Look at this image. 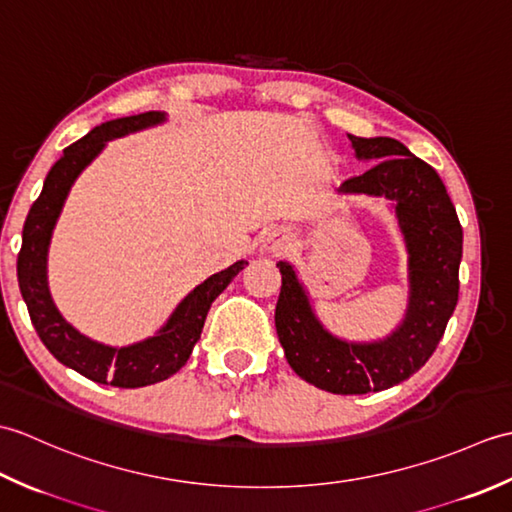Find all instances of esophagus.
Listing matches in <instances>:
<instances>
[{
    "instance_id": "34e87169",
    "label": "esophagus",
    "mask_w": 512,
    "mask_h": 512,
    "mask_svg": "<svg viewBox=\"0 0 512 512\" xmlns=\"http://www.w3.org/2000/svg\"><path fill=\"white\" fill-rule=\"evenodd\" d=\"M266 248L270 250V253H275V255H279V253H284V250H286V239H284V237H279V235H273V237H268V242H266Z\"/></svg>"
}]
</instances>
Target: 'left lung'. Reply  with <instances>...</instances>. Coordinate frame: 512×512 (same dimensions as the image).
<instances>
[{
	"mask_svg": "<svg viewBox=\"0 0 512 512\" xmlns=\"http://www.w3.org/2000/svg\"><path fill=\"white\" fill-rule=\"evenodd\" d=\"M356 156L376 165L343 182L341 191L385 195L409 250L411 301L407 319L383 343L334 339L308 306L292 266L279 262L281 292L275 328L290 367L306 383L332 394H367L394 387L429 361L458 306L462 226L447 187L431 165L394 138L350 134Z\"/></svg>",
	"mask_w": 512,
	"mask_h": 512,
	"instance_id": "left-lung-1",
	"label": "left lung"
}]
</instances>
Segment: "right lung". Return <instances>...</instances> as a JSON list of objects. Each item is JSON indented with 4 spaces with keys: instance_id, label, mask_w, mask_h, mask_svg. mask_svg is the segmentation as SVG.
I'll return each mask as SVG.
<instances>
[{
    "instance_id": "add662e5",
    "label": "right lung",
    "mask_w": 512,
    "mask_h": 512,
    "mask_svg": "<svg viewBox=\"0 0 512 512\" xmlns=\"http://www.w3.org/2000/svg\"><path fill=\"white\" fill-rule=\"evenodd\" d=\"M160 121L162 114L158 112L116 118V121L94 127L88 136L65 147L63 156L54 162L46 182H43L41 195L30 206L17 257L19 290L41 343L57 361L72 367L81 376L94 380V383L123 389L154 385L176 374L189 361L193 345L200 339L211 303L246 266V262H235L222 273L206 279L180 303L169 323L156 336L143 343L121 347V350L85 339L70 323H65L54 308L46 284V257L54 222H57L72 182L90 165L107 140Z\"/></svg>"
}]
</instances>
